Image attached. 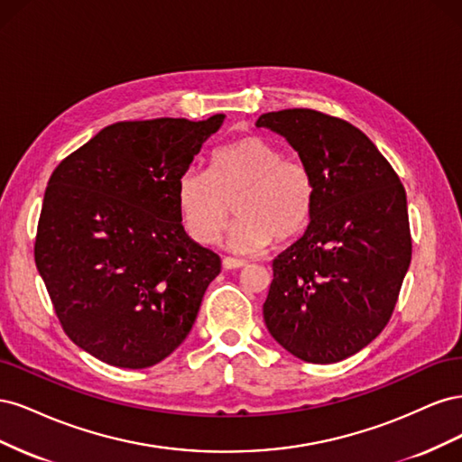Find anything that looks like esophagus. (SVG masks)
Segmentation results:
<instances>
[{
  "label": "esophagus",
  "mask_w": 462,
  "mask_h": 462,
  "mask_svg": "<svg viewBox=\"0 0 462 462\" xmlns=\"http://www.w3.org/2000/svg\"><path fill=\"white\" fill-rule=\"evenodd\" d=\"M223 268L226 270H239V268H245L246 262L245 260H239V258H231V256H226L223 258Z\"/></svg>",
  "instance_id": "34e87169"
}]
</instances>
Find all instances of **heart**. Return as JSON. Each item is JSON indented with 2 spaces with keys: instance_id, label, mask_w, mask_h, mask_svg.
<instances>
[{
  "instance_id": "obj_1",
  "label": "heart",
  "mask_w": 462,
  "mask_h": 462,
  "mask_svg": "<svg viewBox=\"0 0 462 462\" xmlns=\"http://www.w3.org/2000/svg\"><path fill=\"white\" fill-rule=\"evenodd\" d=\"M177 209L192 241L214 245L235 212L229 235L236 253H258L272 241L289 243L310 223L316 180L310 167L285 158L283 150L250 134L216 148L208 173L187 170L175 185Z\"/></svg>"
}]
</instances>
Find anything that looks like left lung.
<instances>
[{"mask_svg": "<svg viewBox=\"0 0 462 462\" xmlns=\"http://www.w3.org/2000/svg\"><path fill=\"white\" fill-rule=\"evenodd\" d=\"M256 125L283 134L316 180L309 229L273 260L263 321L291 355L331 365L372 343L395 310L412 256L407 192L345 119L295 107Z\"/></svg>", "mask_w": 462, "mask_h": 462, "instance_id": "1", "label": "left lung"}]
</instances>
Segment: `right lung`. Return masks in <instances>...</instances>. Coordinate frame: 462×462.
<instances>
[{"instance_id":"obj_1","label":"right lung","mask_w":462,"mask_h":462,"mask_svg":"<svg viewBox=\"0 0 462 462\" xmlns=\"http://www.w3.org/2000/svg\"><path fill=\"white\" fill-rule=\"evenodd\" d=\"M223 116L160 117L102 129L55 167L34 260L67 337L117 368H148L185 341L221 272L189 239L175 200Z\"/></svg>"}]
</instances>
